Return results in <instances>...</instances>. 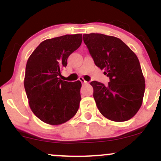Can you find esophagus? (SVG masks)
<instances>
[{"mask_svg":"<svg viewBox=\"0 0 161 161\" xmlns=\"http://www.w3.org/2000/svg\"><path fill=\"white\" fill-rule=\"evenodd\" d=\"M79 80L81 81V82H82V84H88V82H86V81L85 80V79L83 78H80V79H79Z\"/></svg>","mask_w":161,"mask_h":161,"instance_id":"34e87169","label":"esophagus"}]
</instances>
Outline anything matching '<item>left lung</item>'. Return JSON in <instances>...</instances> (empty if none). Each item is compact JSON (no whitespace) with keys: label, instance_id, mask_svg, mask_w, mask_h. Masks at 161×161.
I'll return each instance as SVG.
<instances>
[{"label":"left lung","instance_id":"left-lung-1","mask_svg":"<svg viewBox=\"0 0 161 161\" xmlns=\"http://www.w3.org/2000/svg\"><path fill=\"white\" fill-rule=\"evenodd\" d=\"M83 41L95 65L104 69V74L110 79L108 86L97 81L90 83L99 111L112 121L129 120L141 108L145 89L137 56L114 36L84 34Z\"/></svg>","mask_w":161,"mask_h":161}]
</instances>
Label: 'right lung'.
Masks as SVG:
<instances>
[{"label":"right lung","instance_id":"right-lung-1","mask_svg":"<svg viewBox=\"0 0 161 161\" xmlns=\"http://www.w3.org/2000/svg\"><path fill=\"white\" fill-rule=\"evenodd\" d=\"M82 42V34L47 39L28 59L24 87L31 110L44 123L62 124L78 111L81 82L63 81L59 75L67 65L68 57Z\"/></svg>","mask_w":161,"mask_h":161}]
</instances>
